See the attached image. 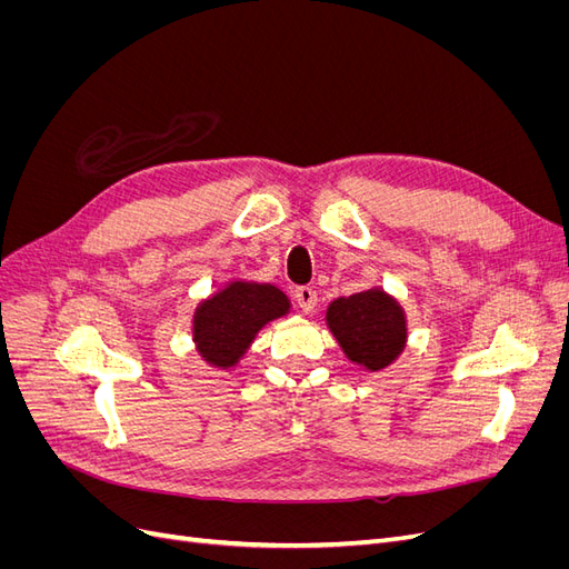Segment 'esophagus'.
I'll use <instances>...</instances> for the list:
<instances>
[{"label":"esophagus","instance_id":"esophagus-1","mask_svg":"<svg viewBox=\"0 0 569 569\" xmlns=\"http://www.w3.org/2000/svg\"><path fill=\"white\" fill-rule=\"evenodd\" d=\"M295 297H297V301H299V306H301V311H303V313H311L313 308L318 306V295H316V289H313V287H308V284L297 287V289H295Z\"/></svg>","mask_w":569,"mask_h":569}]
</instances>
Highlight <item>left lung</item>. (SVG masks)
I'll list each match as a JSON object with an SVG mask.
<instances>
[{
  "instance_id": "left-lung-1",
  "label": "left lung",
  "mask_w": 569,
  "mask_h": 569,
  "mask_svg": "<svg viewBox=\"0 0 569 569\" xmlns=\"http://www.w3.org/2000/svg\"><path fill=\"white\" fill-rule=\"evenodd\" d=\"M327 327L347 358L370 372L391 366L408 339L401 303L380 287L332 301Z\"/></svg>"
}]
</instances>
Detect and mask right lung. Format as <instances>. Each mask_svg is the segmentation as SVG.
I'll return each mask as SVG.
<instances>
[{"mask_svg": "<svg viewBox=\"0 0 569 569\" xmlns=\"http://www.w3.org/2000/svg\"><path fill=\"white\" fill-rule=\"evenodd\" d=\"M289 299L274 284L234 280L201 301L192 320V337L199 356L216 368L228 370L247 353L256 335L270 320L289 313Z\"/></svg>", "mask_w": 569, "mask_h": 569, "instance_id": "obj_1", "label": "right lung"}]
</instances>
